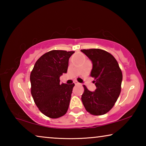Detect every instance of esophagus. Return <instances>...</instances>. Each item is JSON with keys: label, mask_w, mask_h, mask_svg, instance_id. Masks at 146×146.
Instances as JSON below:
<instances>
[{"label": "esophagus", "mask_w": 146, "mask_h": 146, "mask_svg": "<svg viewBox=\"0 0 146 146\" xmlns=\"http://www.w3.org/2000/svg\"><path fill=\"white\" fill-rule=\"evenodd\" d=\"M74 83H75V84H76H76H79V83L77 82V81H75V82H74Z\"/></svg>", "instance_id": "obj_1"}]
</instances>
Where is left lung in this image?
<instances>
[{
    "instance_id": "1",
    "label": "left lung",
    "mask_w": 146,
    "mask_h": 146,
    "mask_svg": "<svg viewBox=\"0 0 146 146\" xmlns=\"http://www.w3.org/2000/svg\"><path fill=\"white\" fill-rule=\"evenodd\" d=\"M92 61L90 76L95 78V91L84 85L82 95L86 110L93 115H102L111 110L121 91L122 73L117 61L111 54L100 49L81 50Z\"/></svg>"
}]
</instances>
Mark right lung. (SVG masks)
I'll return each mask as SVG.
<instances>
[{
	"label": "right lung",
	"mask_w": 146,
	"mask_h": 146,
	"mask_svg": "<svg viewBox=\"0 0 146 146\" xmlns=\"http://www.w3.org/2000/svg\"><path fill=\"white\" fill-rule=\"evenodd\" d=\"M75 51L52 50L39 58L30 75L31 93L38 110L46 117L57 118L68 111L75 84L60 83L67 73L69 58Z\"/></svg>",
	"instance_id": "right-lung-1"
}]
</instances>
